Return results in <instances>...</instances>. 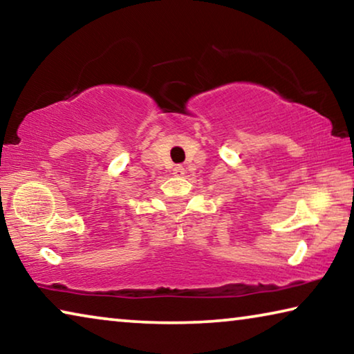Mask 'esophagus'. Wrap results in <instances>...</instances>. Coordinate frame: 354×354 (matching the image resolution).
Returning <instances> with one entry per match:
<instances>
[{"mask_svg":"<svg viewBox=\"0 0 354 354\" xmlns=\"http://www.w3.org/2000/svg\"><path fill=\"white\" fill-rule=\"evenodd\" d=\"M184 167H181V165H176L175 168H173V175L175 176H178V178H181V176H184Z\"/></svg>","mask_w":354,"mask_h":354,"instance_id":"obj_1","label":"esophagus"}]
</instances>
